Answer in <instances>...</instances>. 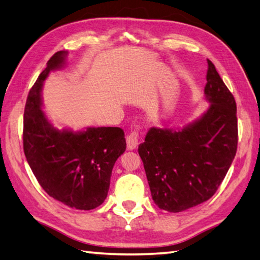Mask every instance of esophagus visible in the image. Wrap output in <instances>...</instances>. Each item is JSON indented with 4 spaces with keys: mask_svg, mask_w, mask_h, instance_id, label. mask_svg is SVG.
<instances>
[{
    "mask_svg": "<svg viewBox=\"0 0 260 260\" xmlns=\"http://www.w3.org/2000/svg\"><path fill=\"white\" fill-rule=\"evenodd\" d=\"M138 144H139V132L135 130L132 131L128 137H126V146H128V149L132 150V149H136Z\"/></svg>",
    "mask_w": 260,
    "mask_h": 260,
    "instance_id": "obj_1",
    "label": "esophagus"
}]
</instances>
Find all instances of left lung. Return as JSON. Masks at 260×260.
Returning <instances> with one entry per match:
<instances>
[{"label":"left lung","mask_w":260,"mask_h":260,"mask_svg":"<svg viewBox=\"0 0 260 260\" xmlns=\"http://www.w3.org/2000/svg\"><path fill=\"white\" fill-rule=\"evenodd\" d=\"M204 93L211 105L181 131L151 128L138 152L158 208L182 212L213 197L234 160L238 146L237 104L208 59Z\"/></svg>","instance_id":"left-lung-1"}]
</instances>
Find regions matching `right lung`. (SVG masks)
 <instances>
[{
  "label": "right lung",
  "instance_id": "right-lung-1",
  "mask_svg": "<svg viewBox=\"0 0 260 260\" xmlns=\"http://www.w3.org/2000/svg\"><path fill=\"white\" fill-rule=\"evenodd\" d=\"M57 51L47 62L25 102L23 150L40 186L49 197L77 210L98 208L108 197L116 159L125 151L124 131L116 126L59 131L41 110L42 83L65 62Z\"/></svg>",
  "mask_w": 260,
  "mask_h": 260
}]
</instances>
